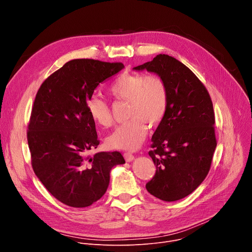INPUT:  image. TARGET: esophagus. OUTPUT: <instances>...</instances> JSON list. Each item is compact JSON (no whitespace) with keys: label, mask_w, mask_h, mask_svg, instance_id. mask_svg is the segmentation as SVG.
Wrapping results in <instances>:
<instances>
[{"label":"esophagus","mask_w":252,"mask_h":252,"mask_svg":"<svg viewBox=\"0 0 252 252\" xmlns=\"http://www.w3.org/2000/svg\"><path fill=\"white\" fill-rule=\"evenodd\" d=\"M124 157H125L126 161H127V162H130V161H132L134 159V157L131 154H129V153H125Z\"/></svg>","instance_id":"obj_1"}]
</instances>
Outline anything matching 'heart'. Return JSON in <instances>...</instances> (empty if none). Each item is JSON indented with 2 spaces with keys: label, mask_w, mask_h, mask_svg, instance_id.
<instances>
[{
  "label": "heart",
  "mask_w": 252,
  "mask_h": 252,
  "mask_svg": "<svg viewBox=\"0 0 252 252\" xmlns=\"http://www.w3.org/2000/svg\"><path fill=\"white\" fill-rule=\"evenodd\" d=\"M109 93L118 100L128 101L129 122L118 126L106 137V146L113 150L136 151L148 133V125L158 126L164 118L168 107V90L158 76L122 74L111 85ZM87 111L98 126L112 125L109 104L97 95L87 101Z\"/></svg>",
  "instance_id": "1"
}]
</instances>
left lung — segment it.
Listing matches in <instances>:
<instances>
[{"label":"left lung","instance_id":"8db88e82","mask_svg":"<svg viewBox=\"0 0 252 252\" xmlns=\"http://www.w3.org/2000/svg\"><path fill=\"white\" fill-rule=\"evenodd\" d=\"M132 69L157 74L168 90L166 114L152 137L157 171L147 190L163 201L182 199L204 181L217 148L211 98L192 71L168 55Z\"/></svg>","mask_w":252,"mask_h":252}]
</instances>
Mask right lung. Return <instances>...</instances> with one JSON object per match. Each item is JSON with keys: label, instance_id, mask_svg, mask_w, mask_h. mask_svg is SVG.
<instances>
[{"label": "right lung", "instance_id": "add662e5", "mask_svg": "<svg viewBox=\"0 0 252 252\" xmlns=\"http://www.w3.org/2000/svg\"><path fill=\"white\" fill-rule=\"evenodd\" d=\"M124 67L122 63L71 60L35 95L28 126L32 169L51 194L68 206L87 207L98 200L113 167L126 162L119 152L87 157L99 143L87 101L100 83Z\"/></svg>", "mask_w": 252, "mask_h": 252}]
</instances>
